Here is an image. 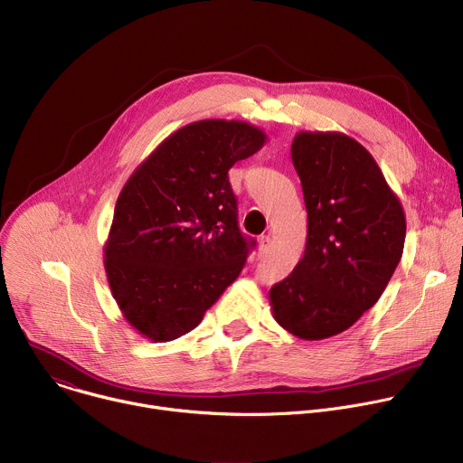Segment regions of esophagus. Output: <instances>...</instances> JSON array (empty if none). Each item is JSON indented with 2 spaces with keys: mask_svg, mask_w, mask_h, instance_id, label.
Masks as SVG:
<instances>
[{
  "mask_svg": "<svg viewBox=\"0 0 463 463\" xmlns=\"http://www.w3.org/2000/svg\"><path fill=\"white\" fill-rule=\"evenodd\" d=\"M269 247H271V238L269 236H261L258 240V252H260V256L266 254L269 250Z\"/></svg>",
  "mask_w": 463,
  "mask_h": 463,
  "instance_id": "34e87169",
  "label": "esophagus"
}]
</instances>
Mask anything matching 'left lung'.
<instances>
[{"instance_id":"left-lung-1","label":"left lung","mask_w":463,"mask_h":463,"mask_svg":"<svg viewBox=\"0 0 463 463\" xmlns=\"http://www.w3.org/2000/svg\"><path fill=\"white\" fill-rule=\"evenodd\" d=\"M291 159L307 213L306 250L269 302L289 334L322 341L379 300L402 260L407 220L375 159L341 131H300Z\"/></svg>"}]
</instances>
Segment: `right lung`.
Masks as SVG:
<instances>
[{"label": "right lung", "instance_id": "1", "mask_svg": "<svg viewBox=\"0 0 463 463\" xmlns=\"http://www.w3.org/2000/svg\"><path fill=\"white\" fill-rule=\"evenodd\" d=\"M266 141L243 120L190 122L122 186L104 268L118 309L143 337L188 334L241 273L254 240L240 232L229 170Z\"/></svg>", "mask_w": 463, "mask_h": 463}]
</instances>
